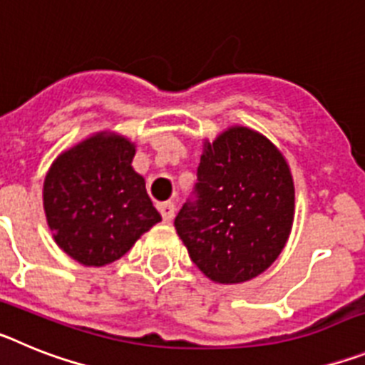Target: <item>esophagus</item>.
<instances>
[{"mask_svg": "<svg viewBox=\"0 0 365 365\" xmlns=\"http://www.w3.org/2000/svg\"><path fill=\"white\" fill-rule=\"evenodd\" d=\"M159 212L160 215H163L164 221H172L173 215H175V205H173L172 201H168V202H160L159 205Z\"/></svg>", "mask_w": 365, "mask_h": 365, "instance_id": "1", "label": "esophagus"}]
</instances>
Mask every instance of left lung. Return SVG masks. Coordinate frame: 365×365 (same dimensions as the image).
I'll use <instances>...</instances> for the list:
<instances>
[{"label": "left lung", "instance_id": "1", "mask_svg": "<svg viewBox=\"0 0 365 365\" xmlns=\"http://www.w3.org/2000/svg\"><path fill=\"white\" fill-rule=\"evenodd\" d=\"M197 199L175 217L192 261L212 282L232 285L278 259L294 221V180L265 135L232 125L202 143Z\"/></svg>", "mask_w": 365, "mask_h": 365}]
</instances>
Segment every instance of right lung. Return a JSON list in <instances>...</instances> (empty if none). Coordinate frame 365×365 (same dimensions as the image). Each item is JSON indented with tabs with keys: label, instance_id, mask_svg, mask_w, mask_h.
<instances>
[{
	"label": "right lung",
	"instance_id": "right-lung-1",
	"mask_svg": "<svg viewBox=\"0 0 365 365\" xmlns=\"http://www.w3.org/2000/svg\"><path fill=\"white\" fill-rule=\"evenodd\" d=\"M135 144L98 131L58 155L43 180V210L56 245L86 267L120 259L160 221L144 177L131 163Z\"/></svg>",
	"mask_w": 365,
	"mask_h": 365
}]
</instances>
